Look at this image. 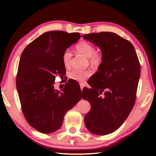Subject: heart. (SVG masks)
I'll return each instance as SVG.
<instances>
[{
    "label": "heart",
    "instance_id": "1",
    "mask_svg": "<svg viewBox=\"0 0 156 156\" xmlns=\"http://www.w3.org/2000/svg\"><path fill=\"white\" fill-rule=\"evenodd\" d=\"M101 62V54L98 51H94L90 56V63L95 68H98Z\"/></svg>",
    "mask_w": 156,
    "mask_h": 156
}]
</instances>
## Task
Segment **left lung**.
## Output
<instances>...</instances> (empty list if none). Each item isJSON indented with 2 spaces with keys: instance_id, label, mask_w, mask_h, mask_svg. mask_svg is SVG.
<instances>
[{
  "instance_id": "obj_1",
  "label": "left lung",
  "mask_w": 156,
  "mask_h": 156,
  "mask_svg": "<svg viewBox=\"0 0 156 156\" xmlns=\"http://www.w3.org/2000/svg\"><path fill=\"white\" fill-rule=\"evenodd\" d=\"M74 43L64 31L45 32L25 48L20 58L16 88L22 111L40 133L58 130L66 112L81 99L69 84L54 86L55 76L65 70L66 49Z\"/></svg>"
}]
</instances>
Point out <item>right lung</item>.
I'll use <instances>...</instances> for the list:
<instances>
[{
    "label": "right lung",
    "mask_w": 156,
    "mask_h": 156,
    "mask_svg": "<svg viewBox=\"0 0 156 156\" xmlns=\"http://www.w3.org/2000/svg\"><path fill=\"white\" fill-rule=\"evenodd\" d=\"M92 34L90 40L101 49L102 62L88 82L94 91L82 97L91 107L84 123L90 133L105 135L120 127L133 108L141 68L131 42L115 33Z\"/></svg>",
    "instance_id": "right-lung-1"
}]
</instances>
